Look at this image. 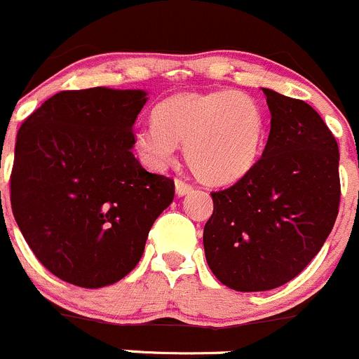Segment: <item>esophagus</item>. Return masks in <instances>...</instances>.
I'll use <instances>...</instances> for the list:
<instances>
[{
	"label": "esophagus",
	"mask_w": 359,
	"mask_h": 359,
	"mask_svg": "<svg viewBox=\"0 0 359 359\" xmlns=\"http://www.w3.org/2000/svg\"><path fill=\"white\" fill-rule=\"evenodd\" d=\"M175 191H177V194H179V196H184V194H187V193H191V191H193V186H191V184H187L186 180L175 179Z\"/></svg>",
	"instance_id": "obj_1"
}]
</instances>
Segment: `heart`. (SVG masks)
I'll return each mask as SVG.
<instances>
[{
	"instance_id": "obj_1",
	"label": "heart",
	"mask_w": 359,
	"mask_h": 359,
	"mask_svg": "<svg viewBox=\"0 0 359 359\" xmlns=\"http://www.w3.org/2000/svg\"><path fill=\"white\" fill-rule=\"evenodd\" d=\"M151 123L133 135L137 153L147 165L163 168L175 158V146H184L194 175L215 186L247 175L266 139L262 107L231 90L166 97L151 111Z\"/></svg>"
}]
</instances>
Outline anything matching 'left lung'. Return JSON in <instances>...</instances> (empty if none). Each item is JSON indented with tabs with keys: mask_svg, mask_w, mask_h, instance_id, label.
<instances>
[{
	"mask_svg": "<svg viewBox=\"0 0 359 359\" xmlns=\"http://www.w3.org/2000/svg\"><path fill=\"white\" fill-rule=\"evenodd\" d=\"M271 132L262 158L245 177L213 191L203 229L206 262L238 292L273 290L314 259L340 203L339 146L307 102L262 88Z\"/></svg>",
	"mask_w": 359,
	"mask_h": 359,
	"instance_id": "obj_1",
	"label": "left lung"
}]
</instances>
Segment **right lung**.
Here are the masks:
<instances>
[{
	"mask_svg": "<svg viewBox=\"0 0 359 359\" xmlns=\"http://www.w3.org/2000/svg\"><path fill=\"white\" fill-rule=\"evenodd\" d=\"M142 90H64L24 119L10 201L36 259L62 281L100 288L139 264L175 194L133 156Z\"/></svg>",
	"mask_w": 359,
	"mask_h": 359,
	"instance_id": "right-lung-1",
	"label": "right lung"
}]
</instances>
